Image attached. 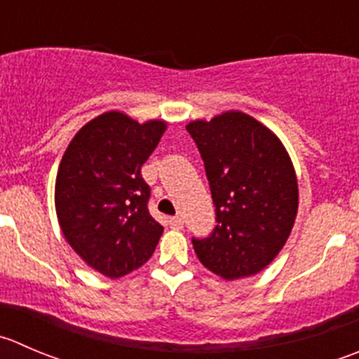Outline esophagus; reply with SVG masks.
Returning <instances> with one entry per match:
<instances>
[{
	"label": "esophagus",
	"mask_w": 359,
	"mask_h": 359,
	"mask_svg": "<svg viewBox=\"0 0 359 359\" xmlns=\"http://www.w3.org/2000/svg\"><path fill=\"white\" fill-rule=\"evenodd\" d=\"M170 228L173 229H180L184 226V219L180 215H175V217H170Z\"/></svg>",
	"instance_id": "34e87169"
}]
</instances>
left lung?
<instances>
[{
  "label": "left lung",
  "mask_w": 359,
  "mask_h": 359,
  "mask_svg": "<svg viewBox=\"0 0 359 359\" xmlns=\"http://www.w3.org/2000/svg\"><path fill=\"white\" fill-rule=\"evenodd\" d=\"M203 159L215 205L214 231L193 238L205 268L226 280L254 276L286 243L298 212V182L283 142L238 110L186 126Z\"/></svg>",
  "instance_id": "obj_1"
}]
</instances>
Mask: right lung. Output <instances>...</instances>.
<instances>
[{
	"mask_svg": "<svg viewBox=\"0 0 359 359\" xmlns=\"http://www.w3.org/2000/svg\"><path fill=\"white\" fill-rule=\"evenodd\" d=\"M165 130V121L140 124L105 112L80 128L59 163L54 200L62 235L110 279L147 263L163 235L149 214L151 187L140 170Z\"/></svg>",
	"mask_w": 359,
	"mask_h": 359,
	"instance_id": "1",
	"label": "right lung"
}]
</instances>
